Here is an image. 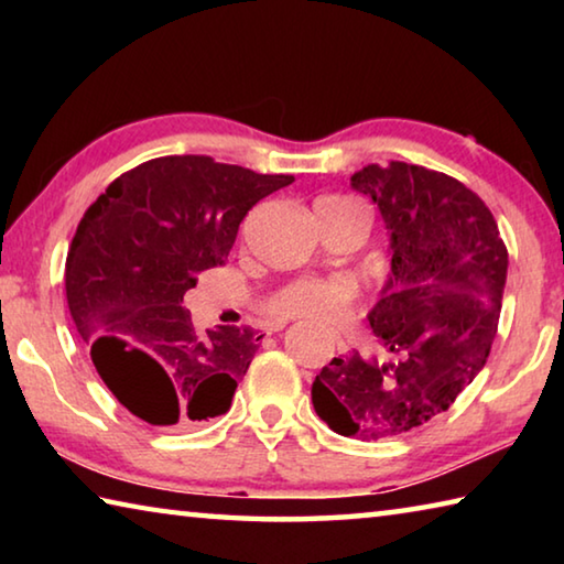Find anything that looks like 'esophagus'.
<instances>
[{"instance_id": "esophagus-1", "label": "esophagus", "mask_w": 564, "mask_h": 564, "mask_svg": "<svg viewBox=\"0 0 564 564\" xmlns=\"http://www.w3.org/2000/svg\"><path fill=\"white\" fill-rule=\"evenodd\" d=\"M285 328V321H273V323H269V330L271 333H275V330H283ZM348 350V346L343 340H338V352H346Z\"/></svg>"}]
</instances>
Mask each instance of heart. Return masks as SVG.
<instances>
[{
    "label": "heart",
    "mask_w": 564,
    "mask_h": 564,
    "mask_svg": "<svg viewBox=\"0 0 564 564\" xmlns=\"http://www.w3.org/2000/svg\"><path fill=\"white\" fill-rule=\"evenodd\" d=\"M328 204L340 206H358L348 202V198H321ZM352 299L356 291L352 285L343 279H305L293 281L273 295L271 311L279 318H308L318 326H333L348 316L352 308Z\"/></svg>",
    "instance_id": "heart-1"
}]
</instances>
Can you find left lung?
<instances>
[{
	"instance_id": "left-lung-1",
	"label": "left lung",
	"mask_w": 564,
	"mask_h": 564,
	"mask_svg": "<svg viewBox=\"0 0 564 564\" xmlns=\"http://www.w3.org/2000/svg\"><path fill=\"white\" fill-rule=\"evenodd\" d=\"M350 186L378 206L390 236V273L368 323L395 360L333 358L311 395L330 431L380 441L443 413L482 370L508 248L482 198L441 171L368 164Z\"/></svg>"
}]
</instances>
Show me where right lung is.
Listing matches in <instances>:
<instances>
[{
    "instance_id": "right-lung-1",
    "label": "right lung",
    "mask_w": 564,
    "mask_h": 564,
    "mask_svg": "<svg viewBox=\"0 0 564 564\" xmlns=\"http://www.w3.org/2000/svg\"><path fill=\"white\" fill-rule=\"evenodd\" d=\"M289 184L212 156H161L87 208L66 256V303L129 413L184 431L231 408L263 336L251 326L198 333L181 303L196 273L226 263L243 216Z\"/></svg>"
}]
</instances>
